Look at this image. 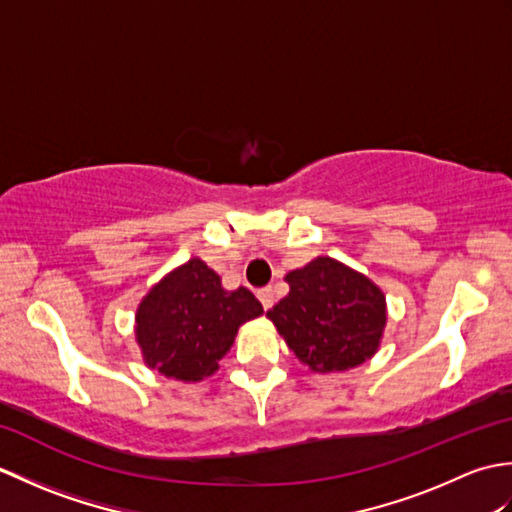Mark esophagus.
<instances>
[{
    "label": "esophagus",
    "mask_w": 512,
    "mask_h": 512,
    "mask_svg": "<svg viewBox=\"0 0 512 512\" xmlns=\"http://www.w3.org/2000/svg\"><path fill=\"white\" fill-rule=\"evenodd\" d=\"M257 299L262 301V306H264V310H270L273 308V303H275V290L273 288H262V290H257Z\"/></svg>",
    "instance_id": "obj_1"
}]
</instances>
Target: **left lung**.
<instances>
[{"mask_svg": "<svg viewBox=\"0 0 512 512\" xmlns=\"http://www.w3.org/2000/svg\"><path fill=\"white\" fill-rule=\"evenodd\" d=\"M284 279L290 292L266 317L310 372H347L378 352L387 301L372 279L323 255Z\"/></svg>", "mask_w": 512, "mask_h": 512, "instance_id": "obj_1", "label": "left lung"}]
</instances>
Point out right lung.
Listing matches in <instances>:
<instances>
[{"mask_svg": "<svg viewBox=\"0 0 512 512\" xmlns=\"http://www.w3.org/2000/svg\"><path fill=\"white\" fill-rule=\"evenodd\" d=\"M264 314L246 288L226 290L200 257L173 268L136 308V343L143 363L158 374L200 383L220 369L237 330Z\"/></svg>", "mask_w": 512, "mask_h": 512, "instance_id": "1", "label": "right lung"}]
</instances>
